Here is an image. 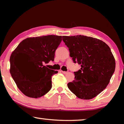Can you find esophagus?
<instances>
[{
    "label": "esophagus",
    "instance_id": "1",
    "mask_svg": "<svg viewBox=\"0 0 124 124\" xmlns=\"http://www.w3.org/2000/svg\"><path fill=\"white\" fill-rule=\"evenodd\" d=\"M62 73H63L64 74H67V73H68V72H65V71H62Z\"/></svg>",
    "mask_w": 124,
    "mask_h": 124
}]
</instances>
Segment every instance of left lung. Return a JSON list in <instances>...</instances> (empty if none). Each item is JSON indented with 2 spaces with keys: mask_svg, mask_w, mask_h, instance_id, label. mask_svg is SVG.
<instances>
[{
  "mask_svg": "<svg viewBox=\"0 0 124 124\" xmlns=\"http://www.w3.org/2000/svg\"><path fill=\"white\" fill-rule=\"evenodd\" d=\"M74 63L81 65L68 87L78 97L90 100L106 89L114 73L115 61L104 42L84 35L63 36Z\"/></svg>",
  "mask_w": 124,
  "mask_h": 124,
  "instance_id": "obj_1",
  "label": "left lung"
}]
</instances>
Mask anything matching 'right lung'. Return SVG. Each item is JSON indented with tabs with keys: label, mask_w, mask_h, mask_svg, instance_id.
Here are the masks:
<instances>
[{
	"label": "right lung",
	"mask_w": 124,
	"mask_h": 124,
	"mask_svg": "<svg viewBox=\"0 0 124 124\" xmlns=\"http://www.w3.org/2000/svg\"><path fill=\"white\" fill-rule=\"evenodd\" d=\"M62 41V37L49 35L28 38L18 44L10 56V74L18 89L24 95L39 98L52 87L51 77L57 71L50 70L44 64L53 61L56 50ZM26 56L27 64L16 63V56Z\"/></svg>",
	"instance_id": "add662e5"
}]
</instances>
